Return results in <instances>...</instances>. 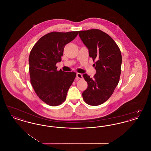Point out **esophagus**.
<instances>
[{
  "label": "esophagus",
  "mask_w": 151,
  "mask_h": 151,
  "mask_svg": "<svg viewBox=\"0 0 151 151\" xmlns=\"http://www.w3.org/2000/svg\"><path fill=\"white\" fill-rule=\"evenodd\" d=\"M76 76H77V78L79 79H83V75L81 74V73H78L77 74H76Z\"/></svg>",
  "instance_id": "1"
}]
</instances>
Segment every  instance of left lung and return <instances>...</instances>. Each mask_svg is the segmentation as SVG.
<instances>
[{"label":"left lung","instance_id":"1","mask_svg":"<svg viewBox=\"0 0 151 151\" xmlns=\"http://www.w3.org/2000/svg\"><path fill=\"white\" fill-rule=\"evenodd\" d=\"M79 35L88 49L89 57L96 61L93 78L83 75L88 87L83 92V97L89 105H100L110 97L119 83L121 52L113 38L99 29L79 31Z\"/></svg>","mask_w":151,"mask_h":151}]
</instances>
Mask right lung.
<instances>
[{"label": "right lung", "mask_w": 151, "mask_h": 151, "mask_svg": "<svg viewBox=\"0 0 151 151\" xmlns=\"http://www.w3.org/2000/svg\"><path fill=\"white\" fill-rule=\"evenodd\" d=\"M78 32H51L34 45L29 57L30 83L38 97L46 104L55 106L66 99L67 92L76 76L75 72L57 70L65 46Z\"/></svg>", "instance_id": "1"}]
</instances>
